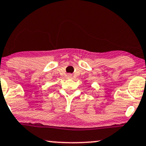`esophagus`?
I'll return each mask as SVG.
<instances>
[{
  "label": "esophagus",
  "mask_w": 146,
  "mask_h": 146,
  "mask_svg": "<svg viewBox=\"0 0 146 146\" xmlns=\"http://www.w3.org/2000/svg\"><path fill=\"white\" fill-rule=\"evenodd\" d=\"M67 78H68V79L72 78V75L71 74H68L67 75Z\"/></svg>",
  "instance_id": "1"
}]
</instances>
